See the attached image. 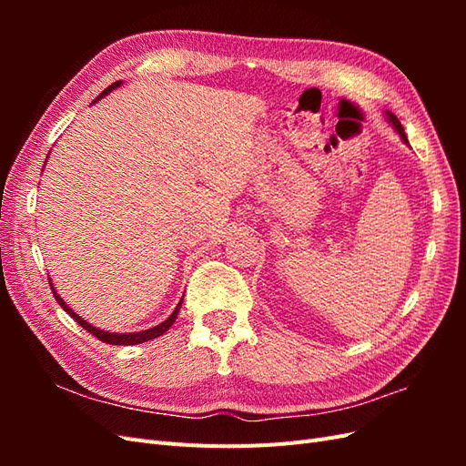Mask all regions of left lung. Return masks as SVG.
<instances>
[{
  "mask_svg": "<svg viewBox=\"0 0 466 466\" xmlns=\"http://www.w3.org/2000/svg\"><path fill=\"white\" fill-rule=\"evenodd\" d=\"M387 118H389V122L394 126V128H397V132L400 134V137L404 139V144H408V139H406V134H404V128H402V124L399 122V118L392 115V112H387Z\"/></svg>",
  "mask_w": 466,
  "mask_h": 466,
  "instance_id": "1",
  "label": "left lung"
}]
</instances>
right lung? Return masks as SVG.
<instances>
[{"label": "right lung", "instance_id": "1", "mask_svg": "<svg viewBox=\"0 0 466 466\" xmlns=\"http://www.w3.org/2000/svg\"><path fill=\"white\" fill-rule=\"evenodd\" d=\"M120 83L122 81H116V83H112L110 87H106L101 95H98L95 101H98V98H103L105 95H108L112 89H116V87H120ZM50 288H52V293H54V298H56V301L60 303V307L64 309V311L72 317V319H76V322L79 324V327H83L86 329L87 332H91L93 336H96L98 340L101 342H106V344H112V346H134V344H144V342H147V340H153V338H157V336H161V334H165L168 329L173 327V322H175V319H177V315H178V311H180V305H182V299H180V303L177 305V309L173 311V315L168 317L167 320H163L161 324H157V327H153V329H147V330H142V332H128V334H116V332H106V330H101V329H96V327H93V324H89V322H86L83 320L79 315H76L72 309H69L67 305H66V301L60 298L58 293H56V289H54V286H52V279H50Z\"/></svg>", "mask_w": 466, "mask_h": 466}]
</instances>
